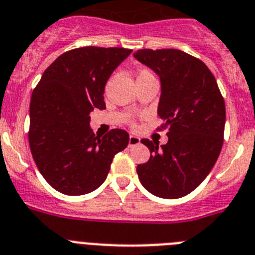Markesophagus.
<instances>
[{
	"instance_id": "obj_1",
	"label": "esophagus",
	"mask_w": 255,
	"mask_h": 255,
	"mask_svg": "<svg viewBox=\"0 0 255 255\" xmlns=\"http://www.w3.org/2000/svg\"><path fill=\"white\" fill-rule=\"evenodd\" d=\"M140 143V138L135 135H130L129 136V147H132V145H136Z\"/></svg>"
}]
</instances>
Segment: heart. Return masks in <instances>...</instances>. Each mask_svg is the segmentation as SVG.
<instances>
[{"instance_id": "obj_1", "label": "heart", "mask_w": 255, "mask_h": 255, "mask_svg": "<svg viewBox=\"0 0 255 255\" xmlns=\"http://www.w3.org/2000/svg\"><path fill=\"white\" fill-rule=\"evenodd\" d=\"M147 77H154V76L151 71H148V69H140L138 76H136V80H138V78H147ZM130 124H132V121H130Z\"/></svg>"}]
</instances>
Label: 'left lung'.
<instances>
[{"label":"left lung","instance_id":"1","mask_svg":"<svg viewBox=\"0 0 255 255\" xmlns=\"http://www.w3.org/2000/svg\"><path fill=\"white\" fill-rule=\"evenodd\" d=\"M134 58L161 81L157 113L167 129L166 144L142 139L151 157L136 166L145 190L162 199H179L208 177L223 145L226 106L205 63L177 49H142Z\"/></svg>","mask_w":255,"mask_h":255}]
</instances>
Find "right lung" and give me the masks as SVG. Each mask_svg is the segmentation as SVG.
I'll use <instances>...</instances> for the list:
<instances>
[{"mask_svg": "<svg viewBox=\"0 0 255 255\" xmlns=\"http://www.w3.org/2000/svg\"><path fill=\"white\" fill-rule=\"evenodd\" d=\"M124 47L86 46L58 56L32 93L28 140L42 177L60 193L97 190L117 152L129 144L125 130L104 136L90 129V112L104 110V88L117 65L131 54Z\"/></svg>", "mask_w": 255, "mask_h": 255, "instance_id": "right-lung-1", "label": "right lung"}]
</instances>
